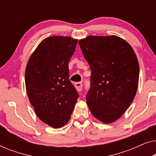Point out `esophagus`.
<instances>
[{"label":"esophagus","mask_w":156,"mask_h":156,"mask_svg":"<svg viewBox=\"0 0 156 156\" xmlns=\"http://www.w3.org/2000/svg\"><path fill=\"white\" fill-rule=\"evenodd\" d=\"M75 86V88L78 91H81L82 89V82H76L74 84Z\"/></svg>","instance_id":"obj_1"}]
</instances>
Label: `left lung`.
Here are the masks:
<instances>
[{
	"label": "left lung",
	"mask_w": 156,
	"mask_h": 156,
	"mask_svg": "<svg viewBox=\"0 0 156 156\" xmlns=\"http://www.w3.org/2000/svg\"><path fill=\"white\" fill-rule=\"evenodd\" d=\"M91 68L86 99L93 116L108 123L120 118L135 97L139 78L137 57L117 36H89L79 41Z\"/></svg>",
	"instance_id": "8db88e82"
}]
</instances>
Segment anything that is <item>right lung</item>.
<instances>
[{
  "label": "right lung",
  "mask_w": 156,
  "mask_h": 156,
  "mask_svg": "<svg viewBox=\"0 0 156 156\" xmlns=\"http://www.w3.org/2000/svg\"><path fill=\"white\" fill-rule=\"evenodd\" d=\"M77 40L52 36L40 42L25 69L27 94L40 120L55 129L69 121L79 94L69 78Z\"/></svg>",
  "instance_id": "1"
}]
</instances>
